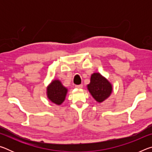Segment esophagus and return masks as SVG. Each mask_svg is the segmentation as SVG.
Segmentation results:
<instances>
[{
  "instance_id": "obj_1",
  "label": "esophagus",
  "mask_w": 152,
  "mask_h": 152,
  "mask_svg": "<svg viewBox=\"0 0 152 152\" xmlns=\"http://www.w3.org/2000/svg\"><path fill=\"white\" fill-rule=\"evenodd\" d=\"M82 84H79V85H75V87L77 88H82Z\"/></svg>"
}]
</instances>
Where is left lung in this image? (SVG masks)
<instances>
[{"label":"left lung","instance_id":"8db88e82","mask_svg":"<svg viewBox=\"0 0 152 152\" xmlns=\"http://www.w3.org/2000/svg\"><path fill=\"white\" fill-rule=\"evenodd\" d=\"M88 89L96 101L101 102L110 96L112 92V86L106 78L99 73H94L91 76V83Z\"/></svg>","mask_w":152,"mask_h":152}]
</instances>
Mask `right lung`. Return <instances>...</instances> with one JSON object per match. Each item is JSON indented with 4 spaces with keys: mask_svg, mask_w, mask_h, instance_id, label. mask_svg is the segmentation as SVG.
I'll return each instance as SVG.
<instances>
[{
    "mask_svg": "<svg viewBox=\"0 0 152 152\" xmlns=\"http://www.w3.org/2000/svg\"><path fill=\"white\" fill-rule=\"evenodd\" d=\"M68 90L62 86L59 80H53L48 87V96L51 102L61 104L65 100Z\"/></svg>",
    "mask_w": 152,
    "mask_h": 152,
    "instance_id": "right-lung-1",
    "label": "right lung"
}]
</instances>
